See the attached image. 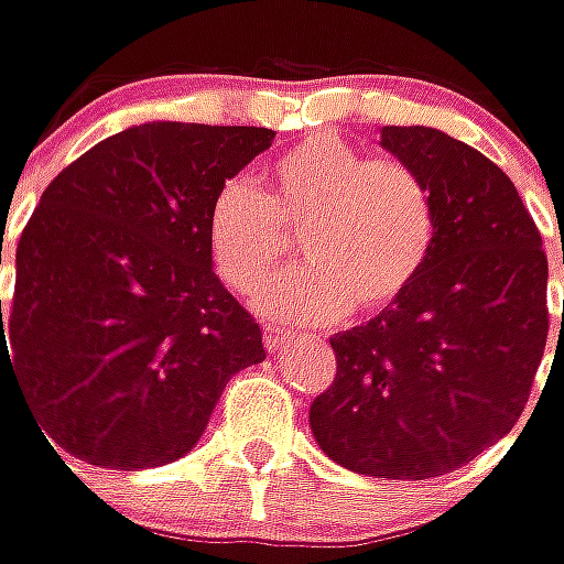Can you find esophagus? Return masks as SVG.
Returning <instances> with one entry per match:
<instances>
[{
  "label": "esophagus",
  "mask_w": 564,
  "mask_h": 564,
  "mask_svg": "<svg viewBox=\"0 0 564 564\" xmlns=\"http://www.w3.org/2000/svg\"><path fill=\"white\" fill-rule=\"evenodd\" d=\"M261 335H264V348L268 350H281L283 345L290 341V332H286V328H281V325H271V322L261 328Z\"/></svg>",
  "instance_id": "obj_1"
}]
</instances>
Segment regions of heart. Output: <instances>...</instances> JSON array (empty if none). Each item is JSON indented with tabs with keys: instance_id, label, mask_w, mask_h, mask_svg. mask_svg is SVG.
<instances>
[{
	"instance_id": "heart-1",
	"label": "heart",
	"mask_w": 564,
	"mask_h": 564,
	"mask_svg": "<svg viewBox=\"0 0 564 564\" xmlns=\"http://www.w3.org/2000/svg\"><path fill=\"white\" fill-rule=\"evenodd\" d=\"M300 232L306 268L264 283L258 306L283 322H335L395 306L431 261L437 204L412 165L370 159L335 133H310L278 155L254 187L232 178L214 194L207 242L219 281L249 293Z\"/></svg>"
}]
</instances>
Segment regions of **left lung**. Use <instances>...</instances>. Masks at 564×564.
<instances>
[{"label":"left lung","mask_w":564,"mask_h":564,"mask_svg":"<svg viewBox=\"0 0 564 564\" xmlns=\"http://www.w3.org/2000/svg\"><path fill=\"white\" fill-rule=\"evenodd\" d=\"M382 147L431 187L437 242L395 306L332 338L338 367L310 427L360 476L434 479L527 409L549 338V261L513 182L479 150L434 127H382Z\"/></svg>","instance_id":"1"}]
</instances>
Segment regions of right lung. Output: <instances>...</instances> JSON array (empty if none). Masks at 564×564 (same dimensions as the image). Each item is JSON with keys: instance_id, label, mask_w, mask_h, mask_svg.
Returning <instances> with one entry per match:
<instances>
[{"instance_id": "right-lung-1", "label": "right lung", "mask_w": 564, "mask_h": 564, "mask_svg": "<svg viewBox=\"0 0 564 564\" xmlns=\"http://www.w3.org/2000/svg\"><path fill=\"white\" fill-rule=\"evenodd\" d=\"M271 140L264 127L152 120L41 194L9 313L0 300V373L63 453L165 466L200 441L226 382L264 360L258 322L214 274L207 214Z\"/></svg>"}]
</instances>
